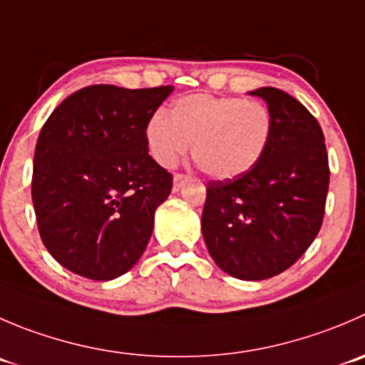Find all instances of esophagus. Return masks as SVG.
Wrapping results in <instances>:
<instances>
[{
    "label": "esophagus",
    "instance_id": "1",
    "mask_svg": "<svg viewBox=\"0 0 365 365\" xmlns=\"http://www.w3.org/2000/svg\"><path fill=\"white\" fill-rule=\"evenodd\" d=\"M187 180H189V176L187 175H180V173L178 175H175V178H173V190H180V187H182Z\"/></svg>",
    "mask_w": 365,
    "mask_h": 365
}]
</instances>
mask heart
Wrapping results in <instances>:
<instances>
[{
  "label": "heart",
  "instance_id": "heart-1",
  "mask_svg": "<svg viewBox=\"0 0 365 365\" xmlns=\"http://www.w3.org/2000/svg\"><path fill=\"white\" fill-rule=\"evenodd\" d=\"M272 115L260 101L235 96L190 94L157 112L146 126L155 160L173 168L189 151L205 175L230 180L260 162L269 146Z\"/></svg>",
  "mask_w": 365,
  "mask_h": 365
}]
</instances>
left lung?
<instances>
[{
	"instance_id": "obj_1",
	"label": "left lung",
	"mask_w": 365,
	"mask_h": 365,
	"mask_svg": "<svg viewBox=\"0 0 365 365\" xmlns=\"http://www.w3.org/2000/svg\"><path fill=\"white\" fill-rule=\"evenodd\" d=\"M267 103L272 132L253 169L208 182L201 232L215 264L239 280H265L291 267L324 217L330 168L317 119L274 87L251 91Z\"/></svg>"
}]
</instances>
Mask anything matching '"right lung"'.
I'll return each mask as SVG.
<instances>
[{
	"label": "right lung",
	"mask_w": 365,
	"mask_h": 365,
	"mask_svg": "<svg viewBox=\"0 0 365 365\" xmlns=\"http://www.w3.org/2000/svg\"><path fill=\"white\" fill-rule=\"evenodd\" d=\"M173 85H91L62 101L41 130L31 200L51 257L91 280L121 277L153 232L171 173L148 153L146 126Z\"/></svg>",
	"instance_id": "add662e5"
}]
</instances>
